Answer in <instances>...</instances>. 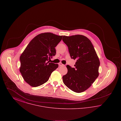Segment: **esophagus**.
<instances>
[{
  "instance_id": "obj_1",
  "label": "esophagus",
  "mask_w": 121,
  "mask_h": 121,
  "mask_svg": "<svg viewBox=\"0 0 121 121\" xmlns=\"http://www.w3.org/2000/svg\"><path fill=\"white\" fill-rule=\"evenodd\" d=\"M58 65H59V66H64V65L63 64H62L61 63H59Z\"/></svg>"
}]
</instances>
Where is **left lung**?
<instances>
[{
  "label": "left lung",
  "mask_w": 121,
  "mask_h": 121,
  "mask_svg": "<svg viewBox=\"0 0 121 121\" xmlns=\"http://www.w3.org/2000/svg\"><path fill=\"white\" fill-rule=\"evenodd\" d=\"M70 56L76 60L74 68L66 66L68 73L63 77L64 84L77 93L86 90L97 78L100 61L91 42L82 35L63 36Z\"/></svg>",
  "instance_id": "obj_1"
}]
</instances>
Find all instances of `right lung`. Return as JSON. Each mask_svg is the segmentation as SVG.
I'll return each instance as SVG.
<instances>
[{
	"mask_svg": "<svg viewBox=\"0 0 121 121\" xmlns=\"http://www.w3.org/2000/svg\"><path fill=\"white\" fill-rule=\"evenodd\" d=\"M63 36L51 33L38 35L30 42L20 57V72L24 81L33 87L39 86L48 80L58 64L49 63L56 55L55 47Z\"/></svg>",
	"mask_w": 121,
	"mask_h": 121,
	"instance_id": "1",
	"label": "right lung"
}]
</instances>
